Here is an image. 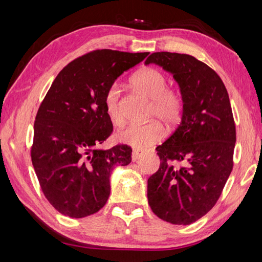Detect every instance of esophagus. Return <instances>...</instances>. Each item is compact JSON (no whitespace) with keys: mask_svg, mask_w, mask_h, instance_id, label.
<instances>
[{"mask_svg":"<svg viewBox=\"0 0 262 262\" xmlns=\"http://www.w3.org/2000/svg\"><path fill=\"white\" fill-rule=\"evenodd\" d=\"M141 157V152L137 151V150H133L132 152V161L133 162H137Z\"/></svg>","mask_w":262,"mask_h":262,"instance_id":"esophagus-1","label":"esophagus"}]
</instances>
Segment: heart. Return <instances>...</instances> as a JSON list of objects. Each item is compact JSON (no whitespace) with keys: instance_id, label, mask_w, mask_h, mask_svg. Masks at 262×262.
Here are the masks:
<instances>
[{"instance_id":"1","label":"heart","mask_w":262,"mask_h":262,"mask_svg":"<svg viewBox=\"0 0 262 262\" xmlns=\"http://www.w3.org/2000/svg\"><path fill=\"white\" fill-rule=\"evenodd\" d=\"M132 84L137 91L151 100L149 118L157 119L167 128L176 127L184 113V99L177 89L167 88V77L154 68L137 72L132 78ZM105 112L113 125L123 123L121 90L118 84H112L104 95ZM164 129L161 123L150 121L145 125H130L117 134V140L136 150H145L162 140Z\"/></svg>"}]
</instances>
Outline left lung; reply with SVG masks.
Listing matches in <instances>:
<instances>
[{"label": "left lung", "mask_w": 262, "mask_h": 262, "mask_svg": "<svg viewBox=\"0 0 262 262\" xmlns=\"http://www.w3.org/2000/svg\"><path fill=\"white\" fill-rule=\"evenodd\" d=\"M173 75L184 113L173 134L156 148L161 165L148 179V202L161 220L188 225L215 206L232 171L231 105L221 77L194 56L157 52L145 61Z\"/></svg>", "instance_id": "8db88e82"}]
</instances>
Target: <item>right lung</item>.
Returning <instances> with one entry per match:
<instances>
[{
    "instance_id": "obj_1",
    "label": "right lung",
    "mask_w": 262,
    "mask_h": 262,
    "mask_svg": "<svg viewBox=\"0 0 262 262\" xmlns=\"http://www.w3.org/2000/svg\"><path fill=\"white\" fill-rule=\"evenodd\" d=\"M148 54L97 50L70 62L52 83L35 117L31 158L43 195L62 215L82 219L100 210L111 172L132 162L128 145L98 149L113 130L104 95Z\"/></svg>"
}]
</instances>
